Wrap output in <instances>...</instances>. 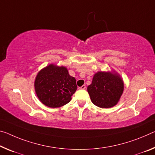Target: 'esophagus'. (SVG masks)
I'll return each mask as SVG.
<instances>
[{
  "label": "esophagus",
  "instance_id": "34e87169",
  "mask_svg": "<svg viewBox=\"0 0 155 155\" xmlns=\"http://www.w3.org/2000/svg\"><path fill=\"white\" fill-rule=\"evenodd\" d=\"M85 88H86V86H85V85H82L81 87H78V89H80V90H85Z\"/></svg>",
  "mask_w": 155,
  "mask_h": 155
}]
</instances>
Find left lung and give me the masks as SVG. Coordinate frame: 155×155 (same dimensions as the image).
<instances>
[{
	"label": "left lung",
	"instance_id": "left-lung-1",
	"mask_svg": "<svg viewBox=\"0 0 155 155\" xmlns=\"http://www.w3.org/2000/svg\"><path fill=\"white\" fill-rule=\"evenodd\" d=\"M87 90L93 104L101 108H110L119 103L124 92V83L115 71H99L94 74Z\"/></svg>",
	"mask_w": 155,
	"mask_h": 155
}]
</instances>
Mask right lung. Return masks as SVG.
Here are the masks:
<instances>
[{"label": "right lung", "instance_id": "1", "mask_svg": "<svg viewBox=\"0 0 155 155\" xmlns=\"http://www.w3.org/2000/svg\"><path fill=\"white\" fill-rule=\"evenodd\" d=\"M77 89L75 78L69 74L68 68L53 63L41 69L34 81L38 99L52 108L68 104Z\"/></svg>", "mask_w": 155, "mask_h": 155}]
</instances>
